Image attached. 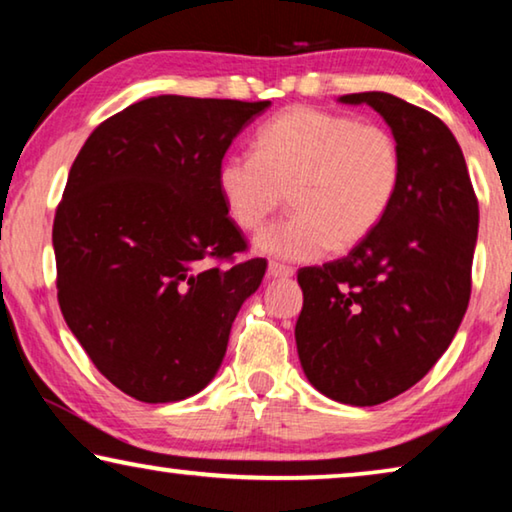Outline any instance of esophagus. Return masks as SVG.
I'll use <instances>...</instances> for the list:
<instances>
[{
  "label": "esophagus",
  "mask_w": 512,
  "mask_h": 512,
  "mask_svg": "<svg viewBox=\"0 0 512 512\" xmlns=\"http://www.w3.org/2000/svg\"><path fill=\"white\" fill-rule=\"evenodd\" d=\"M269 276L271 278H289V276H294V269H292V266H287V264L271 262L269 264Z\"/></svg>",
  "instance_id": "1"
}]
</instances>
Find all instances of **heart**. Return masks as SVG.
<instances>
[{"label":"heart","mask_w":512,"mask_h":512,"mask_svg":"<svg viewBox=\"0 0 512 512\" xmlns=\"http://www.w3.org/2000/svg\"><path fill=\"white\" fill-rule=\"evenodd\" d=\"M400 179V147L388 128L317 108L266 121L255 154H232L218 167L225 209L246 232L262 230L289 193L294 216L257 239L259 250L285 259L361 246L391 211Z\"/></svg>","instance_id":"1"}]
</instances>
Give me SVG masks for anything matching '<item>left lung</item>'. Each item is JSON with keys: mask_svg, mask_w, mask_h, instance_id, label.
Here are the masks:
<instances>
[{"mask_svg": "<svg viewBox=\"0 0 512 512\" xmlns=\"http://www.w3.org/2000/svg\"><path fill=\"white\" fill-rule=\"evenodd\" d=\"M340 101L386 119L402 179L384 223L361 246L299 269L294 335L319 393L372 407L421 381L451 345L471 296L478 197L460 144L432 112L384 91Z\"/></svg>", "mask_w": 512, "mask_h": 512, "instance_id": "left-lung-1", "label": "left lung"}]
</instances>
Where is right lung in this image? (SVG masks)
<instances>
[{
    "instance_id": "right-lung-1",
    "label": "right lung",
    "mask_w": 512,
    "mask_h": 512,
    "mask_svg": "<svg viewBox=\"0 0 512 512\" xmlns=\"http://www.w3.org/2000/svg\"><path fill=\"white\" fill-rule=\"evenodd\" d=\"M269 101L154 96L94 128L57 204V301L101 375L140 402L200 393L266 259L218 190L225 151Z\"/></svg>"
}]
</instances>
